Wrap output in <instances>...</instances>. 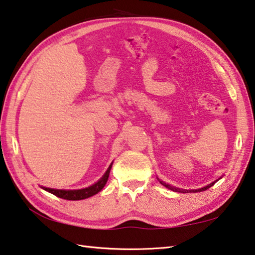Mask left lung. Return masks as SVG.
I'll return each instance as SVG.
<instances>
[{"instance_id":"8db88e82","label":"left lung","mask_w":255,"mask_h":255,"mask_svg":"<svg viewBox=\"0 0 255 255\" xmlns=\"http://www.w3.org/2000/svg\"><path fill=\"white\" fill-rule=\"evenodd\" d=\"M160 183L163 184L165 187H167V188H169V189H172V191H174V192H180V193H188V192H194V193H196V192H203V191H206L207 188H210L211 186H213V185L215 184V182H214V183H211L210 185H207V186L203 187V188H200V189H194V191H186V189H179V188L173 187V186H170V185L166 184V183H164V182H160Z\"/></svg>"}]
</instances>
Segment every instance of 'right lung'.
Returning a JSON list of instances; mask_svg holds the SVG:
<instances>
[{"label":"right lung","instance_id":"obj_1","mask_svg":"<svg viewBox=\"0 0 255 255\" xmlns=\"http://www.w3.org/2000/svg\"><path fill=\"white\" fill-rule=\"evenodd\" d=\"M110 169H112V165L109 166V168L103 176V178L98 180L96 184L92 185V186H89L87 188L76 189V191H64V189H53V188H48V187H42V188L44 189V191L53 194V195H55V196L63 198V200H68V201L85 200V198H88L92 195H95V194H97V193H99L101 189L104 188V186L108 180Z\"/></svg>","mask_w":255,"mask_h":255}]
</instances>
